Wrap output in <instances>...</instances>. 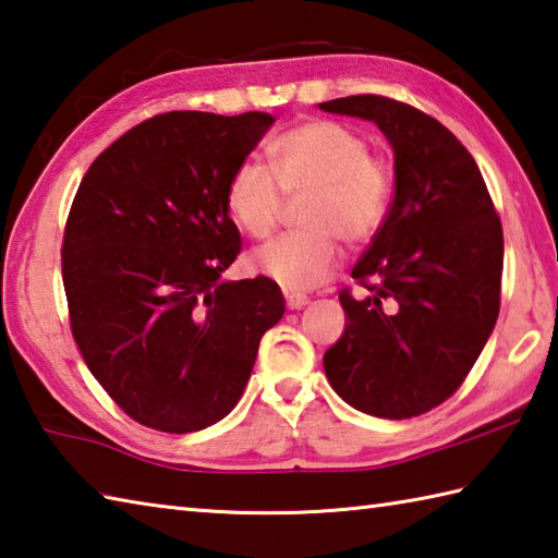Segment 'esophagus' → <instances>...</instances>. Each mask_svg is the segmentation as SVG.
<instances>
[{"label": "esophagus", "mask_w": 558, "mask_h": 558, "mask_svg": "<svg viewBox=\"0 0 558 558\" xmlns=\"http://www.w3.org/2000/svg\"><path fill=\"white\" fill-rule=\"evenodd\" d=\"M286 302H288V310H302V307H307L310 304V298H304V294H294V292H288L286 294Z\"/></svg>", "instance_id": "obj_1"}]
</instances>
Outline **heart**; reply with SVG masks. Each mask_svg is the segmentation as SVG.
Listing matches in <instances>:
<instances>
[{"label": "heart", "mask_w": 558, "mask_h": 558, "mask_svg": "<svg viewBox=\"0 0 558 558\" xmlns=\"http://www.w3.org/2000/svg\"><path fill=\"white\" fill-rule=\"evenodd\" d=\"M272 173L242 161L225 189L234 225L254 239L268 236L286 213V198L307 195L300 207L304 232L260 246L251 264L282 290L319 288L338 266V239L363 246L385 227L395 203V171L369 155L355 128L338 120H307L278 135L268 147Z\"/></svg>", "instance_id": "1"}]
</instances>
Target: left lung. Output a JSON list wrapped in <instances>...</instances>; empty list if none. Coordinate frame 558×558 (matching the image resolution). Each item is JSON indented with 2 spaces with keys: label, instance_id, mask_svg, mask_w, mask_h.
<instances>
[{
  "label": "left lung",
  "instance_id": "obj_1",
  "mask_svg": "<svg viewBox=\"0 0 558 558\" xmlns=\"http://www.w3.org/2000/svg\"><path fill=\"white\" fill-rule=\"evenodd\" d=\"M373 123L395 149V203L341 290L345 331L324 353L336 395L377 418L450 399L494 331L504 229L474 157L438 120L387 96L319 104Z\"/></svg>",
  "mask_w": 558,
  "mask_h": 558
}]
</instances>
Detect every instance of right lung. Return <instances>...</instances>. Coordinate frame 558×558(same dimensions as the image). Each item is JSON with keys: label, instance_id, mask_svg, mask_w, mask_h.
Listing matches in <instances>:
<instances>
[{"label": "right lung", "instance_id": "add662e5", "mask_svg": "<svg viewBox=\"0 0 558 558\" xmlns=\"http://www.w3.org/2000/svg\"><path fill=\"white\" fill-rule=\"evenodd\" d=\"M272 123L258 111L155 116L104 149L74 195L62 239L72 336L98 385L147 428L222 421L286 314L270 278L222 280L242 251L227 181Z\"/></svg>", "mask_w": 558, "mask_h": 558}]
</instances>
